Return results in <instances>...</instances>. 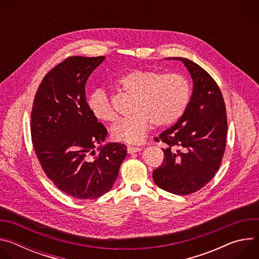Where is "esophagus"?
I'll return each instance as SVG.
<instances>
[{"label": "esophagus", "mask_w": 259, "mask_h": 259, "mask_svg": "<svg viewBox=\"0 0 259 259\" xmlns=\"http://www.w3.org/2000/svg\"><path fill=\"white\" fill-rule=\"evenodd\" d=\"M140 151H141L140 147H135V146H128L127 147L128 154H134V153H138Z\"/></svg>", "instance_id": "esophagus-1"}]
</instances>
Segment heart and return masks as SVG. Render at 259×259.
Here are the masks:
<instances>
[{
	"instance_id": "b5f03b06",
	"label": "heart",
	"mask_w": 259,
	"mask_h": 259,
	"mask_svg": "<svg viewBox=\"0 0 259 259\" xmlns=\"http://www.w3.org/2000/svg\"><path fill=\"white\" fill-rule=\"evenodd\" d=\"M117 87L134 97L131 117L122 119L110 128V135L118 141L139 143L152 124L167 127L174 124L186 110L191 96L188 79L180 73H166L133 69L121 76ZM91 115L100 122L117 119L112 100L102 89L93 91L87 100Z\"/></svg>"
}]
</instances>
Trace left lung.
<instances>
[{
	"instance_id": "1",
	"label": "left lung",
	"mask_w": 259,
	"mask_h": 259,
	"mask_svg": "<svg viewBox=\"0 0 259 259\" xmlns=\"http://www.w3.org/2000/svg\"><path fill=\"white\" fill-rule=\"evenodd\" d=\"M167 59L183 62L194 88L178 122L155 138L167 147L153 178L160 189L186 196L205 187L217 172L226 150L228 120L223 94L209 73L188 58Z\"/></svg>"
}]
</instances>
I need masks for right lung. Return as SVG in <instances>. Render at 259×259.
I'll list each match as a JSON object with an SVG mask.
<instances>
[{
	"mask_svg": "<svg viewBox=\"0 0 259 259\" xmlns=\"http://www.w3.org/2000/svg\"><path fill=\"white\" fill-rule=\"evenodd\" d=\"M104 59L72 56L57 64L41 82L31 110V139L44 172L60 191L80 200L112 189L127 155L123 143L103 144L107 131L86 101L87 80Z\"/></svg>",
	"mask_w": 259,
	"mask_h": 259,
	"instance_id": "1",
	"label": "right lung"
}]
</instances>
